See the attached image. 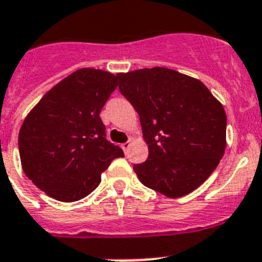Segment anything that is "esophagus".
Listing matches in <instances>:
<instances>
[{
    "label": "esophagus",
    "mask_w": 262,
    "mask_h": 262,
    "mask_svg": "<svg viewBox=\"0 0 262 262\" xmlns=\"http://www.w3.org/2000/svg\"><path fill=\"white\" fill-rule=\"evenodd\" d=\"M129 146H131V141L125 142V143L121 144V148H123V150H124V152H127V151H128Z\"/></svg>",
    "instance_id": "34e87169"
}]
</instances>
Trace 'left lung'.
<instances>
[{
  "label": "left lung",
  "mask_w": 262,
  "mask_h": 262,
  "mask_svg": "<svg viewBox=\"0 0 262 262\" xmlns=\"http://www.w3.org/2000/svg\"><path fill=\"white\" fill-rule=\"evenodd\" d=\"M118 78L148 144L146 162L134 165L141 183L171 199L200 187L225 154L227 118L221 101L202 81L167 68Z\"/></svg>",
  "instance_id": "obj_1"
}]
</instances>
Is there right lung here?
Masks as SVG:
<instances>
[{"label":"right lung","mask_w":262,"mask_h":262,"mask_svg":"<svg viewBox=\"0 0 262 262\" xmlns=\"http://www.w3.org/2000/svg\"><path fill=\"white\" fill-rule=\"evenodd\" d=\"M118 88V75L79 69L58 82L24 119L18 151L25 176L59 202L81 200L101 181L115 158L124 157L105 138L102 106Z\"/></svg>","instance_id":"obj_1"}]
</instances>
